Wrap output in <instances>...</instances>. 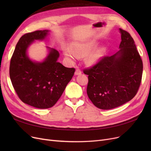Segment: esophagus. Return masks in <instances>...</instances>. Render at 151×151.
I'll return each mask as SVG.
<instances>
[{
	"mask_svg": "<svg viewBox=\"0 0 151 151\" xmlns=\"http://www.w3.org/2000/svg\"><path fill=\"white\" fill-rule=\"evenodd\" d=\"M81 74V70L79 68H77L76 72H75V75H79Z\"/></svg>",
	"mask_w": 151,
	"mask_h": 151,
	"instance_id": "34e87169",
	"label": "esophagus"
}]
</instances>
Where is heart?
Segmentation results:
<instances>
[{
  "instance_id": "obj_1",
  "label": "heart",
  "mask_w": 151,
  "mask_h": 151,
  "mask_svg": "<svg viewBox=\"0 0 151 151\" xmlns=\"http://www.w3.org/2000/svg\"><path fill=\"white\" fill-rule=\"evenodd\" d=\"M96 46V43L94 41H87V42H76L72 45V50L65 48L63 50V53L65 55L73 60L76 57H83L88 55L89 52ZM104 53V49L101 48L95 50L94 52L91 53L86 58V62L89 65L94 64L98 62L101 58Z\"/></svg>"
}]
</instances>
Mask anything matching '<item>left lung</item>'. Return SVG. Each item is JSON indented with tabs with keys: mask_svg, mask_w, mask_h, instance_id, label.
<instances>
[{
	"mask_svg": "<svg viewBox=\"0 0 151 151\" xmlns=\"http://www.w3.org/2000/svg\"><path fill=\"white\" fill-rule=\"evenodd\" d=\"M120 31L119 51L102 57L95 65L83 70L88 75L87 94L99 109H113L130 101L141 84L142 60L130 33L121 28Z\"/></svg>",
	"mask_w": 151,
	"mask_h": 151,
	"instance_id": "obj_1",
	"label": "left lung"
}]
</instances>
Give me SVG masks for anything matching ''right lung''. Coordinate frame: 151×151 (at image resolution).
I'll return each mask as SVG.
<instances>
[{
  "instance_id": "add662e5",
  "label": "right lung",
  "mask_w": 151,
  "mask_h": 151,
  "mask_svg": "<svg viewBox=\"0 0 151 151\" xmlns=\"http://www.w3.org/2000/svg\"><path fill=\"white\" fill-rule=\"evenodd\" d=\"M48 30H39L24 34L17 42L10 62L11 83L21 101L40 109L50 108L60 99L76 69L57 62L59 53L50 48L43 62L31 61L26 50L35 40H43Z\"/></svg>"
}]
</instances>
